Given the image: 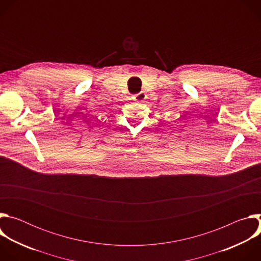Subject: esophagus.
I'll return each instance as SVG.
<instances>
[{
  "instance_id": "obj_1",
  "label": "esophagus",
  "mask_w": 261,
  "mask_h": 261,
  "mask_svg": "<svg viewBox=\"0 0 261 261\" xmlns=\"http://www.w3.org/2000/svg\"><path fill=\"white\" fill-rule=\"evenodd\" d=\"M145 98H146V95L143 92H140V93L134 95V99L137 102H143L145 100Z\"/></svg>"
}]
</instances>
